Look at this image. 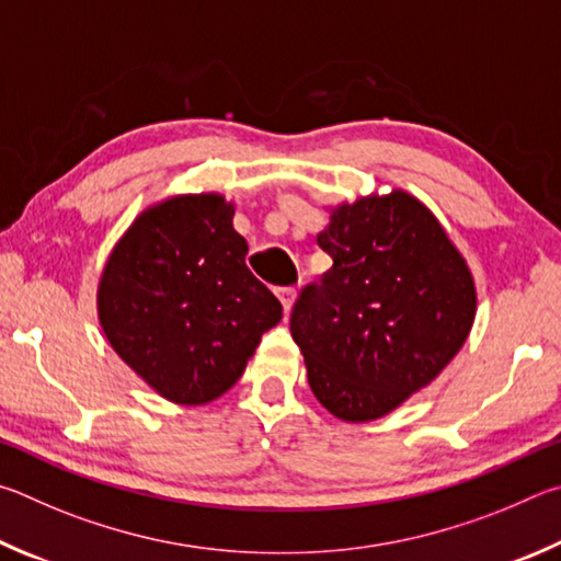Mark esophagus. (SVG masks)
Instances as JSON below:
<instances>
[{"mask_svg":"<svg viewBox=\"0 0 561 561\" xmlns=\"http://www.w3.org/2000/svg\"><path fill=\"white\" fill-rule=\"evenodd\" d=\"M278 300H280L283 310L290 312L293 306H296V288H280L278 290Z\"/></svg>","mask_w":561,"mask_h":561,"instance_id":"34e87169","label":"esophagus"}]
</instances>
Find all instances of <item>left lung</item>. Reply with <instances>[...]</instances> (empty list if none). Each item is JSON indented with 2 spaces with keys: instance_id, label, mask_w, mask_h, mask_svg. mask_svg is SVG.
Wrapping results in <instances>:
<instances>
[{
  "instance_id": "1",
  "label": "left lung",
  "mask_w": 561,
  "mask_h": 561,
  "mask_svg": "<svg viewBox=\"0 0 561 561\" xmlns=\"http://www.w3.org/2000/svg\"><path fill=\"white\" fill-rule=\"evenodd\" d=\"M332 268L302 290L290 335L316 399L347 424L391 414L448 367L476 322L470 265L407 190L328 206Z\"/></svg>"
}]
</instances>
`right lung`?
Returning a JSON list of instances; mask_svg holds the SVG:
<instances>
[{"label": "right lung", "instance_id": "add662e5", "mask_svg": "<svg viewBox=\"0 0 561 561\" xmlns=\"http://www.w3.org/2000/svg\"><path fill=\"white\" fill-rule=\"evenodd\" d=\"M224 194H172L135 216L107 253L103 335L162 399L202 407L241 379L280 302L245 268L249 243Z\"/></svg>", "mask_w": 561, "mask_h": 561}]
</instances>
